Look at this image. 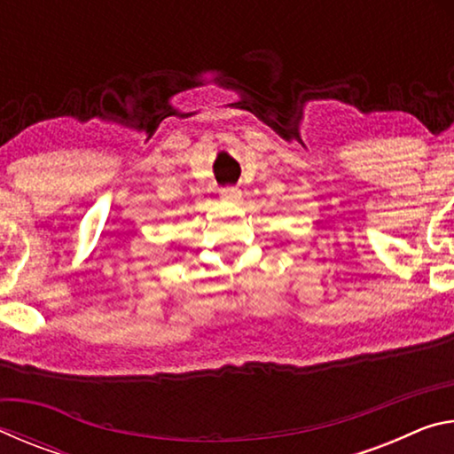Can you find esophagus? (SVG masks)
<instances>
[{"instance_id": "1", "label": "esophagus", "mask_w": 454, "mask_h": 454, "mask_svg": "<svg viewBox=\"0 0 454 454\" xmlns=\"http://www.w3.org/2000/svg\"><path fill=\"white\" fill-rule=\"evenodd\" d=\"M220 194H222V200H226V202H238V200L242 198V192L238 188H224Z\"/></svg>"}]
</instances>
